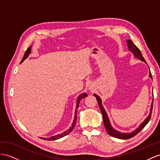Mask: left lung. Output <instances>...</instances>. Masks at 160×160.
Here are the masks:
<instances>
[{"mask_svg": "<svg viewBox=\"0 0 160 160\" xmlns=\"http://www.w3.org/2000/svg\"><path fill=\"white\" fill-rule=\"evenodd\" d=\"M126 42H127V45H128V47L129 48V50L131 52H133V54L134 55V56L136 57L137 58H138V59H140V60L144 61V62L146 63L145 59L143 58V57L142 55V53H141V51L139 50V48L132 42V40H127ZM149 77L151 78H152V76H151V72L149 73ZM94 96L96 97V99H97V101H98V104H99V108H100L101 113H102V115H103V122H104L105 129H106V130H107V132H108V134L110 135V136L116 137V138H120V139H124V140H125V139L130 138L134 137L135 135H137L139 132H140V131L143 128H144V127L147 124V123H148L149 121L150 120V118L151 117V113H152V109H153V100L152 101V103H151V109H150V113H149V116L146 118L145 121L143 122L142 124L140 125V126H139L136 130L134 131L133 132H131V133H121L120 132H118V131L114 130L112 128V125L110 124V122L109 120L108 114H107V113L105 112V109L103 107V105H102L101 98L98 97L97 95H95V94H94Z\"/></svg>", "mask_w": 160, "mask_h": 160, "instance_id": "left-lung-1", "label": "left lung"}]
</instances>
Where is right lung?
Masks as SVG:
<instances>
[{
	"instance_id": "obj_1",
	"label": "right lung",
	"mask_w": 160,
	"mask_h": 160,
	"mask_svg": "<svg viewBox=\"0 0 160 160\" xmlns=\"http://www.w3.org/2000/svg\"><path fill=\"white\" fill-rule=\"evenodd\" d=\"M31 48H32V46L30 47H28V49L26 50L25 54H24L23 55V59L22 60L21 62H23V61H24V59H26L27 57H28V55H29V54L31 52ZM86 97H87V95L86 93H83L82 94V95H79L78 97V99H77V102H76V109L79 107V103L80 100H82L83 99V98H85ZM76 118H77V110L76 109L75 111V117H74V120H73V124L72 125V126L69 128L68 130H67L66 131H65L64 132L61 133L60 134H58V135H55V136H53V137H49V138H42V139H44V140H47V141H55V140H57V139H59L60 138H62L65 136H66V135H68V134L72 132V130L73 129V128H74V126L76 125Z\"/></svg>"
}]
</instances>
